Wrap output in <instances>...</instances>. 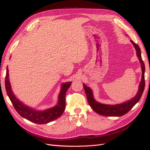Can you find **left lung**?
Wrapping results in <instances>:
<instances>
[{
	"label": "left lung",
	"mask_w": 150,
	"mask_h": 150,
	"mask_svg": "<svg viewBox=\"0 0 150 150\" xmlns=\"http://www.w3.org/2000/svg\"><path fill=\"white\" fill-rule=\"evenodd\" d=\"M131 43L133 44L136 51H137V55L138 57V59L141 63L142 69V81L139 85L138 91L136 96L126 102L121 104H117L116 105H108V104H104L97 102L93 97V94L92 90L91 89L87 86L83 84L84 89L87 96L88 103L90 106L92 108L93 110L99 115H101L104 116H121L126 114L129 111H130L136 104H137L142 97L143 93L144 91L145 86L144 81V71L145 66L142 60V54H141V49L138 45L134 43L133 40H131Z\"/></svg>",
	"instance_id": "1"
}]
</instances>
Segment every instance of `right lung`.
I'll return each mask as SVG.
<instances>
[{"mask_svg": "<svg viewBox=\"0 0 150 150\" xmlns=\"http://www.w3.org/2000/svg\"><path fill=\"white\" fill-rule=\"evenodd\" d=\"M5 79V86L7 94L11 101L13 107L17 112L28 120L36 124H46L49 122L57 119L64 111L66 108V94L70 87L71 82H67L62 84L61 90L59 95V99L57 105L52 108L44 111H36L27 106L16 98L13 93L11 86L8 79V69L7 68Z\"/></svg>", "mask_w": 150, "mask_h": 150, "instance_id": "1", "label": "right lung"}]
</instances>
